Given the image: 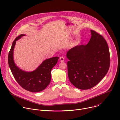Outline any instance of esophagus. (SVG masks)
Segmentation results:
<instances>
[{
  "mask_svg": "<svg viewBox=\"0 0 120 120\" xmlns=\"http://www.w3.org/2000/svg\"><path fill=\"white\" fill-rule=\"evenodd\" d=\"M59 59H60L61 62H64V57L63 56H60V58H59Z\"/></svg>",
  "mask_w": 120,
  "mask_h": 120,
  "instance_id": "34e87169",
  "label": "esophagus"
}]
</instances>
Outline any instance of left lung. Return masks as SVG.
Returning <instances> with one entry per match:
<instances>
[{"label":"left lung","instance_id":"obj_1","mask_svg":"<svg viewBox=\"0 0 120 120\" xmlns=\"http://www.w3.org/2000/svg\"><path fill=\"white\" fill-rule=\"evenodd\" d=\"M91 37L87 45H78L66 54L68 76L70 82L81 90L97 85L107 73L110 57L107 43L102 35L91 30Z\"/></svg>","mask_w":120,"mask_h":120}]
</instances>
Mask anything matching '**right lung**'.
I'll use <instances>...</instances> for the list:
<instances>
[{
  "instance_id": "add662e5",
  "label": "right lung",
  "mask_w": 120,
  "mask_h": 120,
  "mask_svg": "<svg viewBox=\"0 0 120 120\" xmlns=\"http://www.w3.org/2000/svg\"><path fill=\"white\" fill-rule=\"evenodd\" d=\"M24 34H21L14 40L8 54V61L11 72L18 83L24 89L32 92L42 91L51 81V71L57 63L59 57H52L44 61L35 70L31 72L22 71L15 64L13 51L16 41Z\"/></svg>"
}]
</instances>
